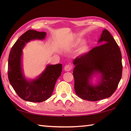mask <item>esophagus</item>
Returning a JSON list of instances; mask_svg holds the SVG:
<instances>
[{"label": "esophagus", "mask_w": 131, "mask_h": 131, "mask_svg": "<svg viewBox=\"0 0 131 131\" xmlns=\"http://www.w3.org/2000/svg\"><path fill=\"white\" fill-rule=\"evenodd\" d=\"M72 69V66L70 65H66L64 68V70H65L66 71H70Z\"/></svg>", "instance_id": "esophagus-1"}]
</instances>
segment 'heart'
Listing matches in <instances>:
<instances>
[{"label":"heart","mask_w":131,"mask_h":131,"mask_svg":"<svg viewBox=\"0 0 131 131\" xmlns=\"http://www.w3.org/2000/svg\"><path fill=\"white\" fill-rule=\"evenodd\" d=\"M86 50V47H84L83 48V51H85Z\"/></svg>","instance_id":"obj_1"}]
</instances>
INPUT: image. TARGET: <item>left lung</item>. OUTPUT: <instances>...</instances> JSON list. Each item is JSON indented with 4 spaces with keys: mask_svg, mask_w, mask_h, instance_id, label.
<instances>
[{
    "mask_svg": "<svg viewBox=\"0 0 131 131\" xmlns=\"http://www.w3.org/2000/svg\"><path fill=\"white\" fill-rule=\"evenodd\" d=\"M98 42L102 44L73 61L75 92L80 98L90 101L112 96L118 87L123 69L120 48L110 32L103 30ZM99 73L101 78L94 86L90 80Z\"/></svg>",
    "mask_w": 131,
    "mask_h": 131,
    "instance_id": "obj_1",
    "label": "left lung"
}]
</instances>
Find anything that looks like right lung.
<instances>
[{
  "label": "right lung",
  "mask_w": 131,
  "mask_h": 131,
  "mask_svg": "<svg viewBox=\"0 0 131 131\" xmlns=\"http://www.w3.org/2000/svg\"><path fill=\"white\" fill-rule=\"evenodd\" d=\"M46 32L29 30L22 35L12 47L8 58V76L10 84L18 96L25 101L41 102L51 96L57 79L61 74L62 64L48 65L37 79L27 80L24 75L21 58L26 43L43 40Z\"/></svg>",
  "instance_id": "1"
}]
</instances>
